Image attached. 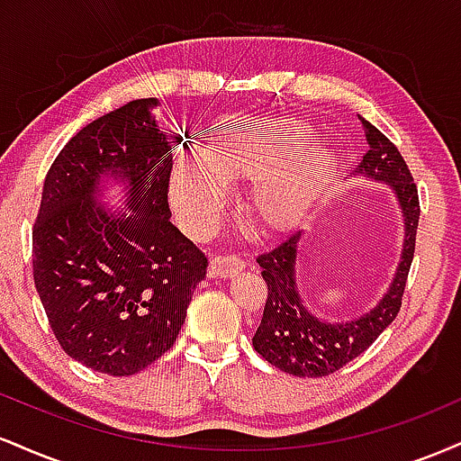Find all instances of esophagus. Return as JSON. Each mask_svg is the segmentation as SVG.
Instances as JSON below:
<instances>
[{
	"label": "esophagus",
	"mask_w": 461,
	"mask_h": 461,
	"mask_svg": "<svg viewBox=\"0 0 461 461\" xmlns=\"http://www.w3.org/2000/svg\"><path fill=\"white\" fill-rule=\"evenodd\" d=\"M245 268V262L240 260L238 256H214L212 260H210V275L212 277H234Z\"/></svg>",
	"instance_id": "obj_1"
}]
</instances>
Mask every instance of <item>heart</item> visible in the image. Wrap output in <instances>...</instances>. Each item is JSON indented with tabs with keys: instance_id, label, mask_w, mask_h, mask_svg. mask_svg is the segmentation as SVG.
Instances as JSON below:
<instances>
[{
	"instance_id": "obj_1",
	"label": "heart",
	"mask_w": 461,
	"mask_h": 461,
	"mask_svg": "<svg viewBox=\"0 0 461 461\" xmlns=\"http://www.w3.org/2000/svg\"><path fill=\"white\" fill-rule=\"evenodd\" d=\"M330 153L312 145L297 119L230 114L216 121L203 151H182L168 179L171 203L190 234L203 236L230 201V184H249L245 210L267 231L290 230L325 193Z\"/></svg>"
}]
</instances>
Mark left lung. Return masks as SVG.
<instances>
[{
  "label": "left lung",
  "mask_w": 461,
  "mask_h": 461,
  "mask_svg": "<svg viewBox=\"0 0 461 461\" xmlns=\"http://www.w3.org/2000/svg\"><path fill=\"white\" fill-rule=\"evenodd\" d=\"M359 121L366 134L368 151L357 164L356 176L388 184L393 188L403 214L401 262L388 293L375 308L364 312L357 319L327 322L305 308L299 293L297 256L303 231H294L268 253L258 256L262 277L268 285V297L264 303L262 322L253 336V347L275 368L297 377H325L362 356L399 314L407 273L414 260L420 216L414 177L393 142L366 119L359 116Z\"/></svg>",
  "instance_id": "obj_1"
}]
</instances>
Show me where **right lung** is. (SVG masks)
Here are the masks:
<instances>
[{
    "mask_svg": "<svg viewBox=\"0 0 461 461\" xmlns=\"http://www.w3.org/2000/svg\"><path fill=\"white\" fill-rule=\"evenodd\" d=\"M136 99L99 116L62 147L43 184L32 267L67 356L128 377L176 342L208 258L171 223V145ZM126 184V209L101 205L103 179Z\"/></svg>",
    "mask_w": 461,
    "mask_h": 461,
    "instance_id": "add662e5",
    "label": "right lung"
}]
</instances>
